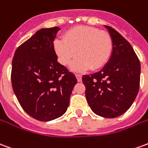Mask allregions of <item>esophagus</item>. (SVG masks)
<instances>
[{
    "instance_id": "34e87169",
    "label": "esophagus",
    "mask_w": 148,
    "mask_h": 148,
    "mask_svg": "<svg viewBox=\"0 0 148 148\" xmlns=\"http://www.w3.org/2000/svg\"><path fill=\"white\" fill-rule=\"evenodd\" d=\"M75 76H76L77 82H82V75H80V74H75Z\"/></svg>"
}]
</instances>
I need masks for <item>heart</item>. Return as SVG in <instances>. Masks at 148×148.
Returning <instances> with one entry per match:
<instances>
[{"label": "heart", "mask_w": 148, "mask_h": 148, "mask_svg": "<svg viewBox=\"0 0 148 148\" xmlns=\"http://www.w3.org/2000/svg\"><path fill=\"white\" fill-rule=\"evenodd\" d=\"M113 42L109 34L99 29L79 25L67 30L63 39L53 42V49L59 62L68 66L76 57L71 69L77 72L90 69L95 71L103 67L110 59Z\"/></svg>", "instance_id": "1"}]
</instances>
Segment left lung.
Masks as SVG:
<instances>
[{
	"label": "left lung",
	"mask_w": 148,
	"mask_h": 148,
	"mask_svg": "<svg viewBox=\"0 0 148 148\" xmlns=\"http://www.w3.org/2000/svg\"><path fill=\"white\" fill-rule=\"evenodd\" d=\"M113 42L107 63L97 73L83 75L86 98L96 114L116 118L131 107L138 95L140 62L131 44L113 28L105 25Z\"/></svg>",
	"instance_id": "obj_1"
}]
</instances>
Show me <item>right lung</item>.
I'll list each match as a JSON object with an SVG mask.
<instances>
[{
	"instance_id": "add662e5",
	"label": "right lung",
	"mask_w": 148,
	"mask_h": 148,
	"mask_svg": "<svg viewBox=\"0 0 148 148\" xmlns=\"http://www.w3.org/2000/svg\"><path fill=\"white\" fill-rule=\"evenodd\" d=\"M58 27L41 29L16 49L11 81L21 107L35 119L51 121L66 113L77 79L58 62L53 40Z\"/></svg>"
}]
</instances>
